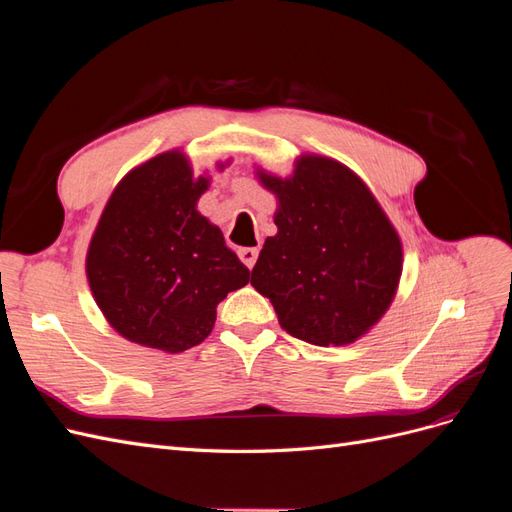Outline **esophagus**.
Returning <instances> with one entry per match:
<instances>
[{
    "label": "esophagus",
    "mask_w": 512,
    "mask_h": 512,
    "mask_svg": "<svg viewBox=\"0 0 512 512\" xmlns=\"http://www.w3.org/2000/svg\"><path fill=\"white\" fill-rule=\"evenodd\" d=\"M239 258L247 269H252L258 260V247H239Z\"/></svg>",
    "instance_id": "34e87169"
}]
</instances>
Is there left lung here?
<instances>
[{"mask_svg": "<svg viewBox=\"0 0 512 512\" xmlns=\"http://www.w3.org/2000/svg\"><path fill=\"white\" fill-rule=\"evenodd\" d=\"M275 194L273 222L252 286L273 303L282 329L314 346H348L391 307L404 247L365 181L318 153H301L288 177L256 166Z\"/></svg>", "mask_w": 512, "mask_h": 512, "instance_id": "1", "label": "left lung"}]
</instances>
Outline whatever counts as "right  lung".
Returning <instances> with one entry per match:
<instances>
[{"instance_id": "right-lung-1", "label": "right lung", "mask_w": 512, "mask_h": 512, "mask_svg": "<svg viewBox=\"0 0 512 512\" xmlns=\"http://www.w3.org/2000/svg\"><path fill=\"white\" fill-rule=\"evenodd\" d=\"M209 183L170 149L132 168L108 198L85 273L106 322L132 344L170 354L198 346L218 303L250 282L222 230L196 209Z\"/></svg>"}]
</instances>
